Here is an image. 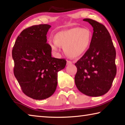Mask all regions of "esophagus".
I'll return each mask as SVG.
<instances>
[{"label":"esophagus","mask_w":125,"mask_h":125,"mask_svg":"<svg viewBox=\"0 0 125 125\" xmlns=\"http://www.w3.org/2000/svg\"><path fill=\"white\" fill-rule=\"evenodd\" d=\"M71 64H72V62H71L70 61H67V65H70Z\"/></svg>","instance_id":"esophagus-1"}]
</instances>
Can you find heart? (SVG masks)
I'll return each instance as SVG.
<instances>
[{"label":"heart","mask_w":125,"mask_h":125,"mask_svg":"<svg viewBox=\"0 0 125 125\" xmlns=\"http://www.w3.org/2000/svg\"><path fill=\"white\" fill-rule=\"evenodd\" d=\"M54 42L51 44L52 51L57 52L60 46L64 52L72 58H78L87 51L92 40L89 30L74 27L58 32L55 35Z\"/></svg>","instance_id":"b5f03b06"}]
</instances>
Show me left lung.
<instances>
[{
	"mask_svg": "<svg viewBox=\"0 0 125 125\" xmlns=\"http://www.w3.org/2000/svg\"><path fill=\"white\" fill-rule=\"evenodd\" d=\"M93 27L90 47L75 63L78 89L89 96H100L110 90L116 74V51L110 35L104 25L84 19Z\"/></svg>",
	"mask_w": 125,
	"mask_h": 125,
	"instance_id": "8db88e82",
	"label": "left lung"
}]
</instances>
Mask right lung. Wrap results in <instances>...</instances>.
<instances>
[{
    "instance_id": "add662e5",
    "label": "right lung",
    "mask_w": 125,
    "mask_h": 125,
    "mask_svg": "<svg viewBox=\"0 0 125 125\" xmlns=\"http://www.w3.org/2000/svg\"><path fill=\"white\" fill-rule=\"evenodd\" d=\"M50 25H33L23 30L12 50L14 75L23 93L35 100L53 94L57 85L58 72L66 65L64 59L52 57L47 43Z\"/></svg>"
}]
</instances>
